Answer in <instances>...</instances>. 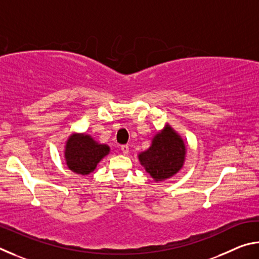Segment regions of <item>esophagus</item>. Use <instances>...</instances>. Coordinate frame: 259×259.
Instances as JSON below:
<instances>
[{
  "mask_svg": "<svg viewBox=\"0 0 259 259\" xmlns=\"http://www.w3.org/2000/svg\"><path fill=\"white\" fill-rule=\"evenodd\" d=\"M121 151L123 154H128L129 153V146L128 145H122L121 146Z\"/></svg>",
  "mask_w": 259,
  "mask_h": 259,
  "instance_id": "obj_1",
  "label": "esophagus"
}]
</instances>
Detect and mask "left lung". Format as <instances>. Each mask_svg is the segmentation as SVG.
I'll return each instance as SVG.
<instances>
[{
    "label": "left lung",
    "mask_w": 259,
    "mask_h": 259,
    "mask_svg": "<svg viewBox=\"0 0 259 259\" xmlns=\"http://www.w3.org/2000/svg\"><path fill=\"white\" fill-rule=\"evenodd\" d=\"M185 145L182 138L166 125L153 138L152 146L139 154V161L155 179L163 181L177 174L185 160Z\"/></svg>",
    "instance_id": "8db88e82"
}]
</instances>
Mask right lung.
<instances>
[{"mask_svg":"<svg viewBox=\"0 0 259 259\" xmlns=\"http://www.w3.org/2000/svg\"><path fill=\"white\" fill-rule=\"evenodd\" d=\"M108 152L107 145L96 143L90 136L72 135L66 143L65 159L72 171L78 175H89Z\"/></svg>","mask_w":259,"mask_h":259,"instance_id":"add662e5","label":"right lung"}]
</instances>
